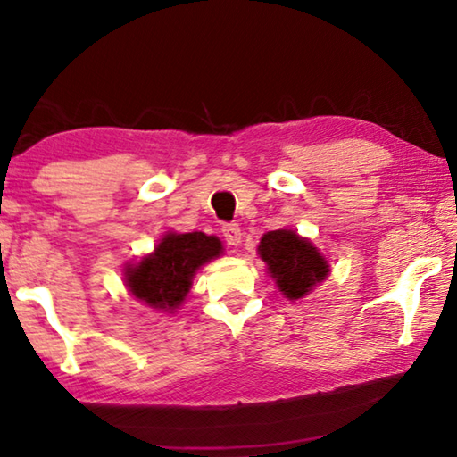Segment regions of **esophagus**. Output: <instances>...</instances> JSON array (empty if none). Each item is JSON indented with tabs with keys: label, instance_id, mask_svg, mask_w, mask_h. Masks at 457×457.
I'll use <instances>...</instances> for the list:
<instances>
[{
	"label": "esophagus",
	"instance_id": "34e87169",
	"mask_svg": "<svg viewBox=\"0 0 457 457\" xmlns=\"http://www.w3.org/2000/svg\"><path fill=\"white\" fill-rule=\"evenodd\" d=\"M221 234H223V237H226V242L229 245L242 244V228H239L237 223H226V226L221 228Z\"/></svg>",
	"mask_w": 457,
	"mask_h": 457
}]
</instances>
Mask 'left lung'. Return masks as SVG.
Wrapping results in <instances>:
<instances>
[{
    "mask_svg": "<svg viewBox=\"0 0 457 457\" xmlns=\"http://www.w3.org/2000/svg\"><path fill=\"white\" fill-rule=\"evenodd\" d=\"M258 253L266 262L278 290L288 300L304 298L330 272L327 258L311 239L300 237L292 229L268 231L260 239Z\"/></svg>",
    "mask_w": 457,
    "mask_h": 457,
    "instance_id": "obj_1",
    "label": "left lung"
}]
</instances>
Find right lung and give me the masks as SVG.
I'll return each mask as SVG.
<instances>
[{"mask_svg": "<svg viewBox=\"0 0 457 457\" xmlns=\"http://www.w3.org/2000/svg\"><path fill=\"white\" fill-rule=\"evenodd\" d=\"M221 252L220 237L204 231L167 234L153 253L125 268L129 292L146 306L173 312L189 294L197 270Z\"/></svg>", "mask_w": 457, "mask_h": 457, "instance_id": "add662e5", "label": "right lung"}]
</instances>
